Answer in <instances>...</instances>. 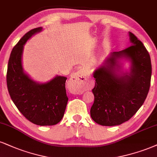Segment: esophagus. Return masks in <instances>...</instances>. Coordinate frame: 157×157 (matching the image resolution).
Here are the masks:
<instances>
[{"label": "esophagus", "mask_w": 157, "mask_h": 157, "mask_svg": "<svg viewBox=\"0 0 157 157\" xmlns=\"http://www.w3.org/2000/svg\"><path fill=\"white\" fill-rule=\"evenodd\" d=\"M69 84L73 86V91L75 93L82 94L84 91L88 90L90 82L84 71L83 70H79L71 75Z\"/></svg>", "instance_id": "obj_1"}]
</instances>
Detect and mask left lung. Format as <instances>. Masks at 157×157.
<instances>
[{"mask_svg":"<svg viewBox=\"0 0 157 157\" xmlns=\"http://www.w3.org/2000/svg\"><path fill=\"white\" fill-rule=\"evenodd\" d=\"M131 46L113 52L94 71V101L92 119L102 126H116L128 121L142 106L148 95L151 78L150 55L140 40L129 32ZM121 59L131 63L129 72L121 71Z\"/></svg>","mask_w":157,"mask_h":157,"instance_id":"obj_1","label":"left lung"}]
</instances>
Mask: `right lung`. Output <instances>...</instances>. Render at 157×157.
Here are the masks:
<instances>
[{"mask_svg":"<svg viewBox=\"0 0 157 157\" xmlns=\"http://www.w3.org/2000/svg\"><path fill=\"white\" fill-rule=\"evenodd\" d=\"M41 27L27 33L11 51L8 63L6 82L10 97L19 111L35 124L51 126L63 119L68 100L65 90L67 78L56 75L49 82L38 83L25 73L22 57L24 45Z\"/></svg>","mask_w":157,"mask_h":157,"instance_id":"obj_1","label":"right lung"}]
</instances>
